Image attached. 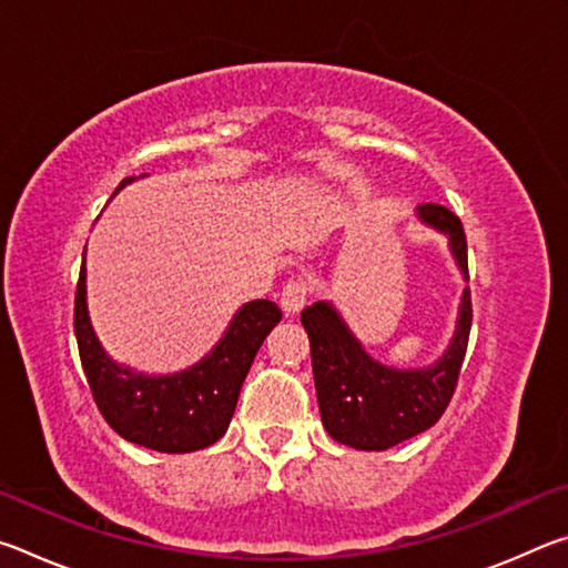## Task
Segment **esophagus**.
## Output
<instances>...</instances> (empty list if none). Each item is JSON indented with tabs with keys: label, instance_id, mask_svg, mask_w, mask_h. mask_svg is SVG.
<instances>
[{
	"label": "esophagus",
	"instance_id": "obj_1",
	"mask_svg": "<svg viewBox=\"0 0 568 568\" xmlns=\"http://www.w3.org/2000/svg\"><path fill=\"white\" fill-rule=\"evenodd\" d=\"M307 295H311V283H307L305 277H291V281L283 285L281 293V305L285 315H295L297 311H303Z\"/></svg>",
	"mask_w": 568,
	"mask_h": 568
}]
</instances>
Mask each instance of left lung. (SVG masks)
I'll use <instances>...</instances> for the list:
<instances>
[{"label": "left lung", "mask_w": 568, "mask_h": 568, "mask_svg": "<svg viewBox=\"0 0 568 568\" xmlns=\"http://www.w3.org/2000/svg\"><path fill=\"white\" fill-rule=\"evenodd\" d=\"M418 217L448 235L450 253L468 281V250L460 220L438 203L418 205ZM470 318L474 307L466 287L448 351L428 368L398 371L371 358L331 303L321 301L305 307L301 323L311 338L315 393L325 430L351 448L386 450L434 426L458 386Z\"/></svg>", "instance_id": "left-lung-1"}]
</instances>
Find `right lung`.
<instances>
[{
    "label": "right lung",
    "instance_id": "right-lung-1",
    "mask_svg": "<svg viewBox=\"0 0 568 568\" xmlns=\"http://www.w3.org/2000/svg\"><path fill=\"white\" fill-rule=\"evenodd\" d=\"M132 178L122 180L120 187ZM84 263L74 293V335L92 398L112 430L160 454H190L225 436L240 388L265 335L281 323L273 301L245 303L213 353L175 376H142L102 351L88 313Z\"/></svg>",
    "mask_w": 568,
    "mask_h": 568
}]
</instances>
